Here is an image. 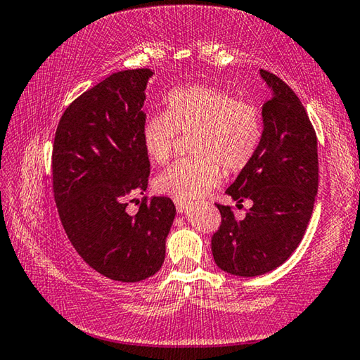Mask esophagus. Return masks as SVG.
Returning a JSON list of instances; mask_svg holds the SVG:
<instances>
[{
  "label": "esophagus",
  "mask_w": 360,
  "mask_h": 360,
  "mask_svg": "<svg viewBox=\"0 0 360 360\" xmlns=\"http://www.w3.org/2000/svg\"><path fill=\"white\" fill-rule=\"evenodd\" d=\"M174 206H176V209H178V212H181V214L186 212L188 207L187 201H182V200H174Z\"/></svg>",
  "instance_id": "obj_1"
}]
</instances>
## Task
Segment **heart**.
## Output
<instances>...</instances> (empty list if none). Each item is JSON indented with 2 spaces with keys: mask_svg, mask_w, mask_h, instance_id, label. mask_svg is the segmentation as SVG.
<instances>
[{
  "mask_svg": "<svg viewBox=\"0 0 360 360\" xmlns=\"http://www.w3.org/2000/svg\"><path fill=\"white\" fill-rule=\"evenodd\" d=\"M178 134H193L192 158L176 160L158 176L159 191L179 200L198 198L219 184L226 172L248 165L261 140V120L252 103L225 89L187 84L169 91L165 113L141 124V145L149 160L165 163Z\"/></svg>",
  "mask_w": 360,
  "mask_h": 360,
  "instance_id": "heart-1",
  "label": "heart"
}]
</instances>
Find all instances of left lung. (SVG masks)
Returning <instances> with one entry per match:
<instances>
[{
  "label": "left lung",
  "instance_id": "obj_1",
  "mask_svg": "<svg viewBox=\"0 0 360 360\" xmlns=\"http://www.w3.org/2000/svg\"><path fill=\"white\" fill-rule=\"evenodd\" d=\"M259 75L271 89L263 134L253 159L226 188L230 197L252 201L244 219L217 205L221 225L212 236V257L221 271L257 277L283 264L296 250L318 192L316 134L299 97L267 70Z\"/></svg>",
  "mask_w": 360,
  "mask_h": 360
}]
</instances>
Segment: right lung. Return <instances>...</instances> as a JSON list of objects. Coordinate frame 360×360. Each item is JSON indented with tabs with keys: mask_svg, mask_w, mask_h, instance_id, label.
Wrapping results in <instances>:
<instances>
[{
	"mask_svg": "<svg viewBox=\"0 0 360 360\" xmlns=\"http://www.w3.org/2000/svg\"><path fill=\"white\" fill-rule=\"evenodd\" d=\"M149 69L121 70L70 103L58 124L51 169L61 224L78 255L102 276L141 282L165 259L176 207L167 197L127 200L146 192L149 159L141 145Z\"/></svg>",
	"mask_w": 360,
	"mask_h": 360,
	"instance_id": "1",
	"label": "right lung"
}]
</instances>
